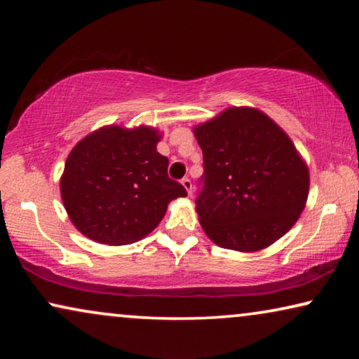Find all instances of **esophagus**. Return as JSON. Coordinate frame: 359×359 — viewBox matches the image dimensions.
I'll use <instances>...</instances> for the list:
<instances>
[{
    "mask_svg": "<svg viewBox=\"0 0 359 359\" xmlns=\"http://www.w3.org/2000/svg\"><path fill=\"white\" fill-rule=\"evenodd\" d=\"M182 185H184V188H185L188 194H191V191H193V184H191L190 179H188V177L182 179Z\"/></svg>",
    "mask_w": 359,
    "mask_h": 359,
    "instance_id": "1",
    "label": "esophagus"
}]
</instances>
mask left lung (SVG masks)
<instances>
[{
    "instance_id": "obj_1",
    "label": "left lung",
    "mask_w": 359,
    "mask_h": 359,
    "mask_svg": "<svg viewBox=\"0 0 359 359\" xmlns=\"http://www.w3.org/2000/svg\"><path fill=\"white\" fill-rule=\"evenodd\" d=\"M193 133L204 158L196 212L208 238L258 252L288 233L311 182L287 133L253 107H228Z\"/></svg>"
}]
</instances>
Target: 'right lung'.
I'll use <instances>...</instances> for the list:
<instances>
[{
    "label": "right lung",
    "instance_id": "1",
    "mask_svg": "<svg viewBox=\"0 0 359 359\" xmlns=\"http://www.w3.org/2000/svg\"><path fill=\"white\" fill-rule=\"evenodd\" d=\"M150 126H102L71 150L60 191L71 222L100 244L126 245L151 233L168 204L187 196L169 179L166 156L156 151Z\"/></svg>",
    "mask_w": 359,
    "mask_h": 359
}]
</instances>
